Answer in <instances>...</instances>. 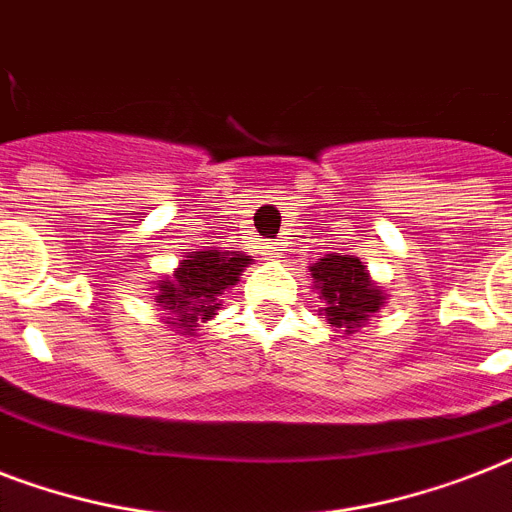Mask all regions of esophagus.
Wrapping results in <instances>:
<instances>
[{
  "label": "esophagus",
  "mask_w": 512,
  "mask_h": 512,
  "mask_svg": "<svg viewBox=\"0 0 512 512\" xmlns=\"http://www.w3.org/2000/svg\"><path fill=\"white\" fill-rule=\"evenodd\" d=\"M265 252H268V255H271V257H279L281 255V247H279V244H268V247H265Z\"/></svg>",
  "instance_id": "esophagus-1"
}]
</instances>
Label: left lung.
Wrapping results in <instances>:
<instances>
[{"label": "left lung", "instance_id": "1", "mask_svg": "<svg viewBox=\"0 0 512 512\" xmlns=\"http://www.w3.org/2000/svg\"><path fill=\"white\" fill-rule=\"evenodd\" d=\"M313 287L319 289V316L335 332L353 335L385 303L382 292L366 273V265L353 255H327L311 265Z\"/></svg>", "mask_w": 512, "mask_h": 512}]
</instances>
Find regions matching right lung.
<instances>
[{
  "instance_id": "right-lung-1",
  "label": "right lung",
  "mask_w": 512,
  "mask_h": 512,
  "mask_svg": "<svg viewBox=\"0 0 512 512\" xmlns=\"http://www.w3.org/2000/svg\"><path fill=\"white\" fill-rule=\"evenodd\" d=\"M252 265L249 255L241 252H220V249H199L188 252L180 260L172 276H164L156 287V303L175 319L167 324L177 332L193 335L199 321H209L220 308V295L231 289L239 276Z\"/></svg>"
}]
</instances>
